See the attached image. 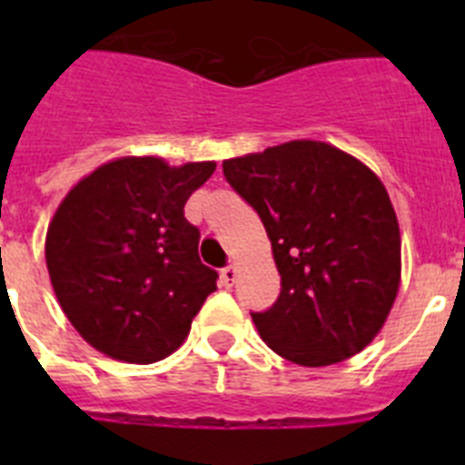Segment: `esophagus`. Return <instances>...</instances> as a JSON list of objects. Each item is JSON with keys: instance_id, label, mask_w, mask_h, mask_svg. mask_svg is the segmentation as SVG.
Returning a JSON list of instances; mask_svg holds the SVG:
<instances>
[{"instance_id": "esophagus-1", "label": "esophagus", "mask_w": 465, "mask_h": 465, "mask_svg": "<svg viewBox=\"0 0 465 465\" xmlns=\"http://www.w3.org/2000/svg\"><path fill=\"white\" fill-rule=\"evenodd\" d=\"M235 279H237L235 265H228V268L221 270V283H223V286H232V283H235Z\"/></svg>"}]
</instances>
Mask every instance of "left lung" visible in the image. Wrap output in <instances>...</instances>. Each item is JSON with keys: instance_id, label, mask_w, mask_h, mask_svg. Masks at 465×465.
<instances>
[{"instance_id": "1", "label": "left lung", "mask_w": 465, "mask_h": 465, "mask_svg": "<svg viewBox=\"0 0 465 465\" xmlns=\"http://www.w3.org/2000/svg\"><path fill=\"white\" fill-rule=\"evenodd\" d=\"M223 174L261 216L282 274L277 302L252 314L265 344L305 368L363 351L401 286V228L380 176L314 139L223 160Z\"/></svg>"}]
</instances>
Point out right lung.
<instances>
[{
    "label": "right lung",
    "instance_id": "1",
    "mask_svg": "<svg viewBox=\"0 0 465 465\" xmlns=\"http://www.w3.org/2000/svg\"><path fill=\"white\" fill-rule=\"evenodd\" d=\"M213 160H109L74 183L46 232L53 291L81 338L125 363L182 347L219 274L200 262V230L183 216Z\"/></svg>",
    "mask_w": 465,
    "mask_h": 465
}]
</instances>
